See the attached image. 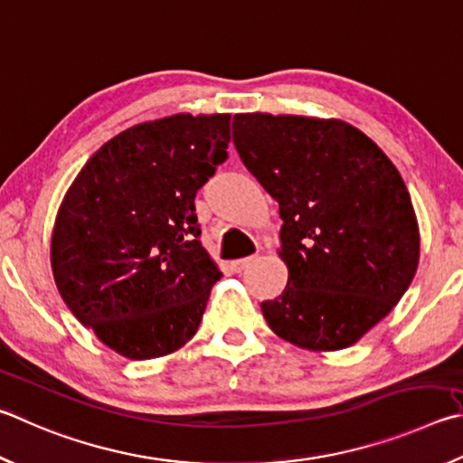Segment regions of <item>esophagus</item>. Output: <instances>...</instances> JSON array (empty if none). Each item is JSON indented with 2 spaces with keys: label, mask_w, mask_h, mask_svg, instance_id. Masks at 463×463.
I'll list each match as a JSON object with an SVG mask.
<instances>
[{
  "label": "esophagus",
  "mask_w": 463,
  "mask_h": 463,
  "mask_svg": "<svg viewBox=\"0 0 463 463\" xmlns=\"http://www.w3.org/2000/svg\"><path fill=\"white\" fill-rule=\"evenodd\" d=\"M253 260H255V257L237 259V260H232L231 267H232V271H234V273H242V271H245V269H247L250 263H253Z\"/></svg>",
  "instance_id": "1"
}]
</instances>
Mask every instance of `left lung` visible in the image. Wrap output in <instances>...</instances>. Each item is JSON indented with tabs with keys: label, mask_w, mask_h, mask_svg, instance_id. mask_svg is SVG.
Returning a JSON list of instances; mask_svg holds the SVG:
<instances>
[{
	"label": "left lung",
	"mask_w": 463,
	"mask_h": 463,
	"mask_svg": "<svg viewBox=\"0 0 463 463\" xmlns=\"http://www.w3.org/2000/svg\"><path fill=\"white\" fill-rule=\"evenodd\" d=\"M232 141L283 221L289 279L260 304L269 327L306 350L352 346L417 271V218L397 167L338 119L234 115Z\"/></svg>",
	"instance_id": "8db88e82"
}]
</instances>
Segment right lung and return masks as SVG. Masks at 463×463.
Masks as SVG:
<instances>
[{"label": "right lung", "instance_id": "right-lung-1", "mask_svg": "<svg viewBox=\"0 0 463 463\" xmlns=\"http://www.w3.org/2000/svg\"><path fill=\"white\" fill-rule=\"evenodd\" d=\"M231 115H172L125 129L82 167L58 210L52 271L66 306L131 360L196 334L221 279L200 242L196 192L226 162Z\"/></svg>", "mask_w": 463, "mask_h": 463}]
</instances>
